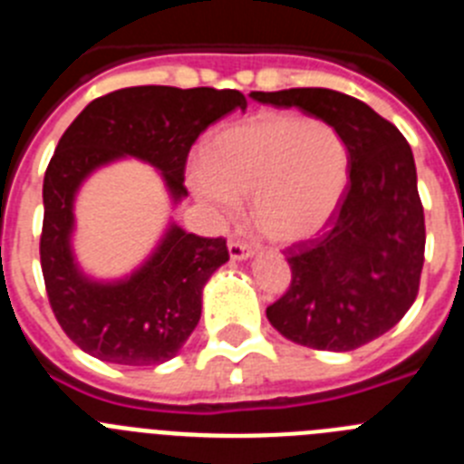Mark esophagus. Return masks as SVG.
Returning <instances> with one entry per match:
<instances>
[{
    "label": "esophagus",
    "instance_id": "obj_1",
    "mask_svg": "<svg viewBox=\"0 0 464 464\" xmlns=\"http://www.w3.org/2000/svg\"><path fill=\"white\" fill-rule=\"evenodd\" d=\"M227 251H229V260H235V262L248 260V257L256 256V251H253L251 246L241 244V241H229Z\"/></svg>",
    "mask_w": 464,
    "mask_h": 464
}]
</instances>
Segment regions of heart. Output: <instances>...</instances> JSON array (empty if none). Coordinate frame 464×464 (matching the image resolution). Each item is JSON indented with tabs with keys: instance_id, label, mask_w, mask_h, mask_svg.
I'll list each match as a JSON object with an SVG mask.
<instances>
[{
	"instance_id": "b5f03b06",
	"label": "heart",
	"mask_w": 464,
	"mask_h": 464,
	"mask_svg": "<svg viewBox=\"0 0 464 464\" xmlns=\"http://www.w3.org/2000/svg\"><path fill=\"white\" fill-rule=\"evenodd\" d=\"M192 195L218 218L248 195L267 239L295 244L334 216L348 183V149L337 130L299 113H260L213 134L188 176Z\"/></svg>"
}]
</instances>
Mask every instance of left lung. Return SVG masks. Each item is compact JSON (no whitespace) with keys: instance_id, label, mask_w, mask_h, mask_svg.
Wrapping results in <instances>:
<instances>
[{"instance_id":"obj_1","label":"left lung","mask_w":464,"mask_h":464,"mask_svg":"<svg viewBox=\"0 0 464 464\" xmlns=\"http://www.w3.org/2000/svg\"><path fill=\"white\" fill-rule=\"evenodd\" d=\"M297 106L337 130L348 149V190L323 237L288 251V293L267 309L285 339L353 351L395 327L413 304L425 253L423 204L411 146L372 106L327 88L251 92Z\"/></svg>"}]
</instances>
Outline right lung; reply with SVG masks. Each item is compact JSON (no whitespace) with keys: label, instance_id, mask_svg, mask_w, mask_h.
<instances>
[{"label":"right lung","instance_id":"obj_1","mask_svg":"<svg viewBox=\"0 0 464 464\" xmlns=\"http://www.w3.org/2000/svg\"><path fill=\"white\" fill-rule=\"evenodd\" d=\"M239 90L122 88L90 102L67 127L44 176L41 269L57 323L92 358L149 367L174 358L202 315L208 278L229 260L225 239L186 232L174 218L132 272L100 278L81 267L76 197L90 176L121 160L160 174L171 208L188 197V153L229 111H246Z\"/></svg>","mask_w":464,"mask_h":464}]
</instances>
